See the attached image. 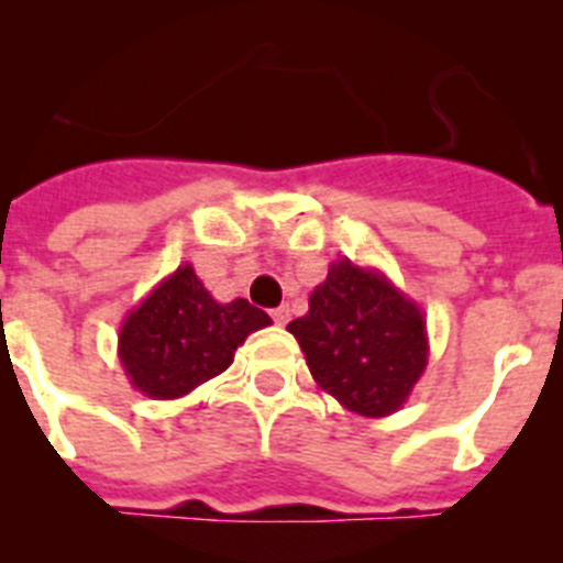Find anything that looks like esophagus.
I'll return each instance as SVG.
<instances>
[{"instance_id":"1","label":"esophagus","mask_w":563,"mask_h":563,"mask_svg":"<svg viewBox=\"0 0 563 563\" xmlns=\"http://www.w3.org/2000/svg\"><path fill=\"white\" fill-rule=\"evenodd\" d=\"M271 316H273V321H276V324H282V327H285L287 321H290V307H287V305L276 307V310H273Z\"/></svg>"}]
</instances>
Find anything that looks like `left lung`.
<instances>
[{
  "instance_id": "8db88e82",
  "label": "left lung",
  "mask_w": 563,
  "mask_h": 563,
  "mask_svg": "<svg viewBox=\"0 0 563 563\" xmlns=\"http://www.w3.org/2000/svg\"><path fill=\"white\" fill-rule=\"evenodd\" d=\"M318 389L363 417L402 409L429 366L426 316L377 267L343 256L310 292V310L287 324Z\"/></svg>"
}]
</instances>
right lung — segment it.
<instances>
[{
    "instance_id": "right-lung-1",
    "label": "right lung",
    "mask_w": 563,
    "mask_h": 563,
    "mask_svg": "<svg viewBox=\"0 0 563 563\" xmlns=\"http://www.w3.org/2000/svg\"><path fill=\"white\" fill-rule=\"evenodd\" d=\"M271 316L245 298L220 305L191 265H180L126 312L118 357L129 383L152 400H177L222 375L236 350Z\"/></svg>"
}]
</instances>
